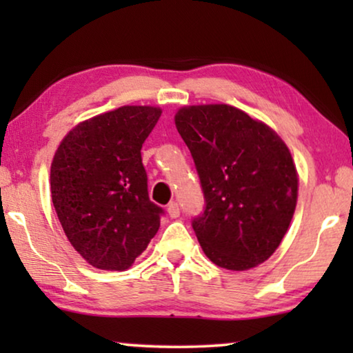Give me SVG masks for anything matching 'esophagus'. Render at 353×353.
Segmentation results:
<instances>
[{
	"label": "esophagus",
	"mask_w": 353,
	"mask_h": 353,
	"mask_svg": "<svg viewBox=\"0 0 353 353\" xmlns=\"http://www.w3.org/2000/svg\"><path fill=\"white\" fill-rule=\"evenodd\" d=\"M167 212L172 219H176V216H180V205H178L176 202H170V204L167 205Z\"/></svg>",
	"instance_id": "34e87169"
}]
</instances>
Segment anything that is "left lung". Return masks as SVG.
Wrapping results in <instances>:
<instances>
[{
	"instance_id": "8db88e82",
	"label": "left lung",
	"mask_w": 353,
	"mask_h": 353,
	"mask_svg": "<svg viewBox=\"0 0 353 353\" xmlns=\"http://www.w3.org/2000/svg\"><path fill=\"white\" fill-rule=\"evenodd\" d=\"M175 125L204 192V212L192 219L204 254L234 272L263 263L296 210L299 180L286 144L226 104L188 105L176 112Z\"/></svg>"
}]
</instances>
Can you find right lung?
Instances as JSON below:
<instances>
[{"label": "right lung", "instance_id": "obj_1", "mask_svg": "<svg viewBox=\"0 0 353 353\" xmlns=\"http://www.w3.org/2000/svg\"><path fill=\"white\" fill-rule=\"evenodd\" d=\"M162 110L123 105L69 132L51 163V197L67 239L90 265L122 272L148 248L163 209L149 199L141 148Z\"/></svg>", "mask_w": 353, "mask_h": 353}]
</instances>
